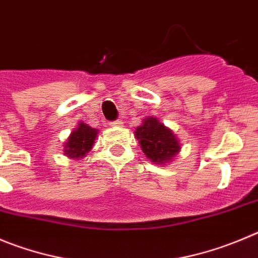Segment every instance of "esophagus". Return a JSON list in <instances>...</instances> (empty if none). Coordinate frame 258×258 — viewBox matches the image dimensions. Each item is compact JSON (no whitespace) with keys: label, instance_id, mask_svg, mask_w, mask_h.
<instances>
[{"label":"esophagus","instance_id":"1","mask_svg":"<svg viewBox=\"0 0 258 258\" xmlns=\"http://www.w3.org/2000/svg\"><path fill=\"white\" fill-rule=\"evenodd\" d=\"M109 124L110 126H122V124H123V122L121 121V119H115V121H112V122H109Z\"/></svg>","mask_w":258,"mask_h":258}]
</instances>
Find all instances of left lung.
Wrapping results in <instances>:
<instances>
[{
    "instance_id": "left-lung-1",
    "label": "left lung",
    "mask_w": 258,
    "mask_h": 258,
    "mask_svg": "<svg viewBox=\"0 0 258 258\" xmlns=\"http://www.w3.org/2000/svg\"><path fill=\"white\" fill-rule=\"evenodd\" d=\"M135 135L140 140L145 155L156 164L167 163L180 149L174 134L154 117L144 119V123L137 127Z\"/></svg>"
}]
</instances>
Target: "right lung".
Wrapping results in <instances>:
<instances>
[{
  "label": "right lung",
  "instance_id": "1",
  "mask_svg": "<svg viewBox=\"0 0 258 258\" xmlns=\"http://www.w3.org/2000/svg\"><path fill=\"white\" fill-rule=\"evenodd\" d=\"M96 131L85 123H80L75 131H72L71 136L69 137L66 145H64V154L69 158H83L90 149L93 148L94 140H95Z\"/></svg>",
  "mask_w": 258,
  "mask_h": 258
}]
</instances>
